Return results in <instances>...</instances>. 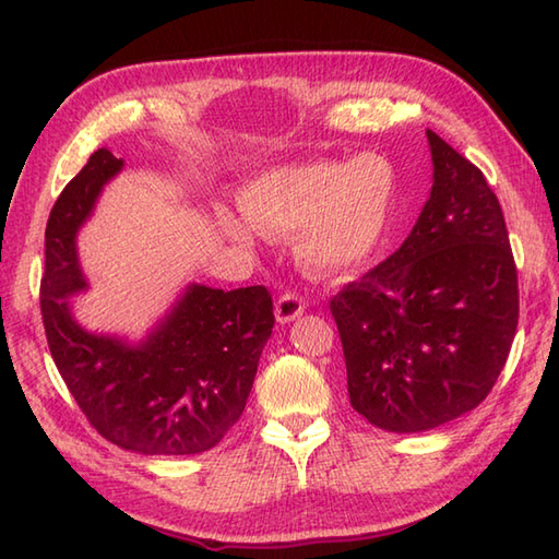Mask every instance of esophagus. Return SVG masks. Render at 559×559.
<instances>
[{
	"mask_svg": "<svg viewBox=\"0 0 559 559\" xmlns=\"http://www.w3.org/2000/svg\"><path fill=\"white\" fill-rule=\"evenodd\" d=\"M305 312V300L295 293H283L276 300V319L281 324L293 322L295 317H300Z\"/></svg>",
	"mask_w": 559,
	"mask_h": 559,
	"instance_id": "34e87169",
	"label": "esophagus"
}]
</instances>
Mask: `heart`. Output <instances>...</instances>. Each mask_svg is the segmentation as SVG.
Wrapping results in <instances>:
<instances>
[{
    "instance_id": "b5f03b06",
    "label": "heart",
    "mask_w": 559,
    "mask_h": 559,
    "mask_svg": "<svg viewBox=\"0 0 559 559\" xmlns=\"http://www.w3.org/2000/svg\"><path fill=\"white\" fill-rule=\"evenodd\" d=\"M396 194V173L384 156L319 158L261 173L240 194L247 221L223 213V230L252 242L254 228L295 235V257L317 273L350 271L374 252Z\"/></svg>"
}]
</instances>
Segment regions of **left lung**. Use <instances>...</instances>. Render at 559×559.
Listing matches in <instances>:
<instances>
[{"mask_svg": "<svg viewBox=\"0 0 559 559\" xmlns=\"http://www.w3.org/2000/svg\"><path fill=\"white\" fill-rule=\"evenodd\" d=\"M435 182L394 254L331 298L350 406L423 432L490 394L519 324L509 233L485 175L427 129Z\"/></svg>", "mask_w": 559, "mask_h": 559, "instance_id": "left-lung-1", "label": "left lung"}]
</instances>
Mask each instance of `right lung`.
I'll use <instances>...</instances> for the list:
<instances>
[{
  "label": "right lung",
  "mask_w": 559,
  "mask_h": 559,
  "mask_svg": "<svg viewBox=\"0 0 559 559\" xmlns=\"http://www.w3.org/2000/svg\"><path fill=\"white\" fill-rule=\"evenodd\" d=\"M122 158L98 148L57 197L45 228L40 312L47 346L86 420L108 442L148 456L216 447L240 420L273 329L264 286H189L165 322L139 343L83 331L64 298L86 288L76 230Z\"/></svg>",
  "instance_id": "1"
}]
</instances>
